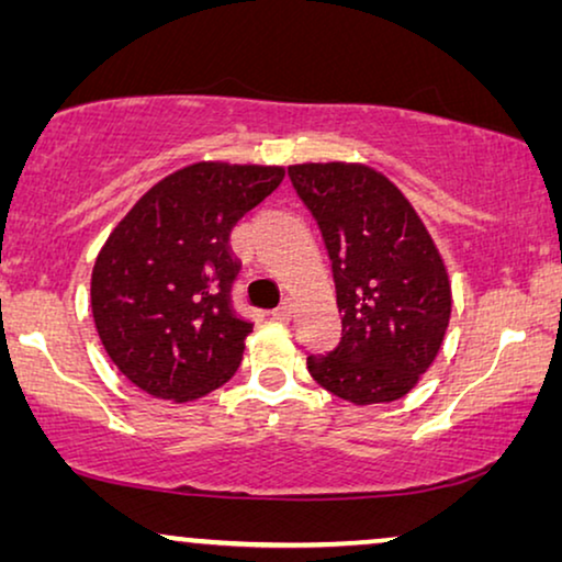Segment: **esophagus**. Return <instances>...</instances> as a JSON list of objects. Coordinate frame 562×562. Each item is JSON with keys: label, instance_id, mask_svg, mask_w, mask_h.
Here are the masks:
<instances>
[{"label": "esophagus", "instance_id": "34e87169", "mask_svg": "<svg viewBox=\"0 0 562 562\" xmlns=\"http://www.w3.org/2000/svg\"><path fill=\"white\" fill-rule=\"evenodd\" d=\"M271 317H273L276 322H291V317H294V304L283 302V304L279 306V310L271 312Z\"/></svg>", "mask_w": 562, "mask_h": 562}]
</instances>
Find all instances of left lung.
I'll return each instance as SVG.
<instances>
[{"instance_id": "8db88e82", "label": "left lung", "mask_w": 562, "mask_h": 562, "mask_svg": "<svg viewBox=\"0 0 562 562\" xmlns=\"http://www.w3.org/2000/svg\"><path fill=\"white\" fill-rule=\"evenodd\" d=\"M333 260L342 337L310 356L312 379L345 402L386 404L417 386L448 333L452 294L419 214L386 176L358 164L289 168Z\"/></svg>"}]
</instances>
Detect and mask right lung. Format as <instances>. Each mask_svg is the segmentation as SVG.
<instances>
[{
	"mask_svg": "<svg viewBox=\"0 0 562 562\" xmlns=\"http://www.w3.org/2000/svg\"><path fill=\"white\" fill-rule=\"evenodd\" d=\"M281 181V166H187L106 237L91 312L106 356L145 394L191 402L240 368L252 322L233 306L240 260L229 233Z\"/></svg>",
	"mask_w": 562,
	"mask_h": 562,
	"instance_id": "1",
	"label": "right lung"
}]
</instances>
